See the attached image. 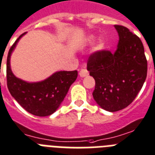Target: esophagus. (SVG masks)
I'll use <instances>...</instances> for the list:
<instances>
[{"instance_id": "1", "label": "esophagus", "mask_w": 155, "mask_h": 155, "mask_svg": "<svg viewBox=\"0 0 155 155\" xmlns=\"http://www.w3.org/2000/svg\"><path fill=\"white\" fill-rule=\"evenodd\" d=\"M79 75L80 77H85V76H88L89 72L86 69V68H81V69L79 70Z\"/></svg>"}]
</instances>
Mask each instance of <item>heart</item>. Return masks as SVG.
<instances>
[{
  "mask_svg": "<svg viewBox=\"0 0 155 155\" xmlns=\"http://www.w3.org/2000/svg\"><path fill=\"white\" fill-rule=\"evenodd\" d=\"M94 40V37H91V40ZM104 47V41L102 39H101L99 41H98V44H97V48L98 50H101L103 49Z\"/></svg>",
  "mask_w": 155,
  "mask_h": 155,
  "instance_id": "b5f03b06",
  "label": "heart"
}]
</instances>
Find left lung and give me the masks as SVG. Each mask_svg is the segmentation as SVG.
I'll return each mask as SVG.
<instances>
[{
	"label": "left lung",
	"instance_id": "1",
	"mask_svg": "<svg viewBox=\"0 0 155 155\" xmlns=\"http://www.w3.org/2000/svg\"><path fill=\"white\" fill-rule=\"evenodd\" d=\"M115 27L119 37L115 53L97 51L87 61V70L95 79L94 100L111 112L123 109L134 101L147 73V61L140 39L125 26Z\"/></svg>",
	"mask_w": 155,
	"mask_h": 155
}]
</instances>
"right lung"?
<instances>
[{
  "mask_svg": "<svg viewBox=\"0 0 155 155\" xmlns=\"http://www.w3.org/2000/svg\"><path fill=\"white\" fill-rule=\"evenodd\" d=\"M25 33L20 35L9 50L7 58V86L12 96L25 111L37 116H48L63 101L70 86L77 78L78 72L60 71L39 83H27L16 78L11 70V54L18 40Z\"/></svg>",
  "mask_w": 155,
  "mask_h": 155,
  "instance_id": "add662e5",
  "label": "right lung"
}]
</instances>
